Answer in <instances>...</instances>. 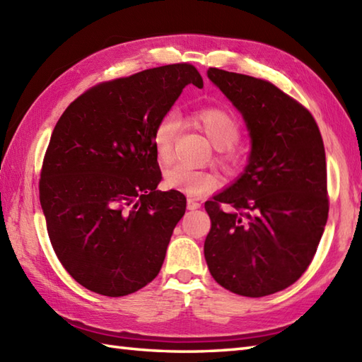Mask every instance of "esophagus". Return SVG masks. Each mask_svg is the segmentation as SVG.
<instances>
[{
  "mask_svg": "<svg viewBox=\"0 0 362 362\" xmlns=\"http://www.w3.org/2000/svg\"><path fill=\"white\" fill-rule=\"evenodd\" d=\"M188 210H197V209H201V202H197V201H194V199H188Z\"/></svg>",
  "mask_w": 362,
  "mask_h": 362,
  "instance_id": "esophagus-1",
  "label": "esophagus"
}]
</instances>
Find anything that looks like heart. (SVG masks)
<instances>
[{"instance_id": "1", "label": "heart", "mask_w": 362, "mask_h": 362, "mask_svg": "<svg viewBox=\"0 0 362 362\" xmlns=\"http://www.w3.org/2000/svg\"><path fill=\"white\" fill-rule=\"evenodd\" d=\"M199 126L202 127L210 141L219 149L221 161L227 168H236L241 163V152L236 144L241 138V126L232 113L219 107H206L196 115ZM180 129V119L177 113L169 112L161 118L152 134V146L156 158L161 166L173 161L174 143ZM166 187L179 189L191 197H202L213 193L221 185L216 173L189 169L185 166H174L165 174Z\"/></svg>"}]
</instances>
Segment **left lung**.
<instances>
[{"mask_svg":"<svg viewBox=\"0 0 362 362\" xmlns=\"http://www.w3.org/2000/svg\"><path fill=\"white\" fill-rule=\"evenodd\" d=\"M206 74L241 112L252 151L240 179L205 202V259L221 286L264 297L296 283L316 255L329 209L324 141L310 110L274 83Z\"/></svg>","mask_w":362,"mask_h":362,"instance_id":"left-lung-1","label":"left lung"}]
</instances>
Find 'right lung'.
Instances as JSON below:
<instances>
[{
  "label": "right lung",
  "mask_w": 362,
  "mask_h": 362,
  "mask_svg": "<svg viewBox=\"0 0 362 362\" xmlns=\"http://www.w3.org/2000/svg\"><path fill=\"white\" fill-rule=\"evenodd\" d=\"M188 83L189 64L151 68L91 87L52 130L40 173V204L60 263L83 288L121 297L158 275L187 209L180 191H158L157 122Z\"/></svg>",
  "instance_id": "add662e5"
}]
</instances>
